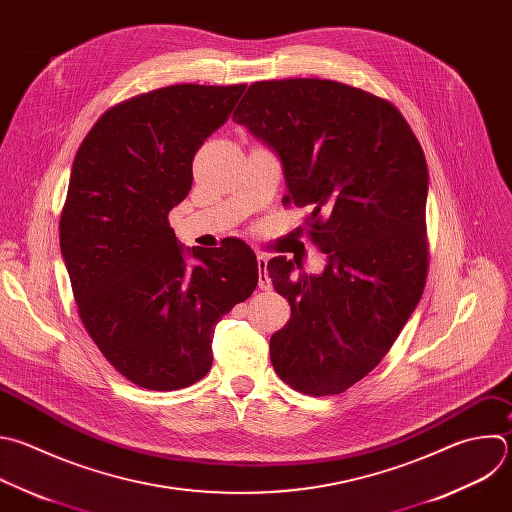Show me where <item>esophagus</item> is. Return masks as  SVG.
Instances as JSON below:
<instances>
[{
    "label": "esophagus",
    "instance_id": "obj_1",
    "mask_svg": "<svg viewBox=\"0 0 512 512\" xmlns=\"http://www.w3.org/2000/svg\"><path fill=\"white\" fill-rule=\"evenodd\" d=\"M257 267H259V289H271V279L267 275V257L257 255Z\"/></svg>",
    "mask_w": 512,
    "mask_h": 512
}]
</instances>
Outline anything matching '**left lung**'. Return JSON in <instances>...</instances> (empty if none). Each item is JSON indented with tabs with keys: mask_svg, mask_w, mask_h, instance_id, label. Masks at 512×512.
I'll return each instance as SVG.
<instances>
[{
	"mask_svg": "<svg viewBox=\"0 0 512 512\" xmlns=\"http://www.w3.org/2000/svg\"><path fill=\"white\" fill-rule=\"evenodd\" d=\"M281 162L285 205L307 207L319 275L267 263L291 319L271 335L277 376L309 396L342 394L388 354L428 269V166L390 102L360 88L293 78L255 82L233 114Z\"/></svg>",
	"mask_w": 512,
	"mask_h": 512,
	"instance_id": "1",
	"label": "left lung"
}]
</instances>
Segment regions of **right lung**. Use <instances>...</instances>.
<instances>
[{
	"label": "right lung",
	"instance_id": "1",
	"mask_svg": "<svg viewBox=\"0 0 512 512\" xmlns=\"http://www.w3.org/2000/svg\"><path fill=\"white\" fill-rule=\"evenodd\" d=\"M245 84H179L100 116L80 144L60 219V249L80 319L104 358L146 390L207 376L219 319L259 281L241 239L187 249L168 213L191 191L193 158Z\"/></svg>",
	"mask_w": 512,
	"mask_h": 512
}]
</instances>
